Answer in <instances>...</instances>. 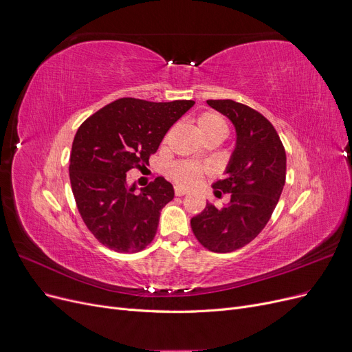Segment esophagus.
<instances>
[{"instance_id":"esophagus-1","label":"esophagus","mask_w":352,"mask_h":352,"mask_svg":"<svg viewBox=\"0 0 352 352\" xmlns=\"http://www.w3.org/2000/svg\"><path fill=\"white\" fill-rule=\"evenodd\" d=\"M175 194H176V197H184L185 194H188V190L184 189V188H176Z\"/></svg>"}]
</instances>
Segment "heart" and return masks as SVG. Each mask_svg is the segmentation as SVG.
<instances>
[{
	"instance_id": "1",
	"label": "heart",
	"mask_w": 352,
	"mask_h": 352,
	"mask_svg": "<svg viewBox=\"0 0 352 352\" xmlns=\"http://www.w3.org/2000/svg\"><path fill=\"white\" fill-rule=\"evenodd\" d=\"M199 132L202 136H210V135H221L226 136L228 133V124L225 119L217 113L206 111L198 116L197 119ZM207 173V167L192 163V162H177L170 167V176L173 177L175 182L180 186L185 188H192L197 186L204 175Z\"/></svg>"
}]
</instances>
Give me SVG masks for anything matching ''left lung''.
I'll use <instances>...</instances> for the list:
<instances>
[{
	"instance_id": "left-lung-1",
	"label": "left lung",
	"mask_w": 352,
	"mask_h": 352,
	"mask_svg": "<svg viewBox=\"0 0 352 352\" xmlns=\"http://www.w3.org/2000/svg\"><path fill=\"white\" fill-rule=\"evenodd\" d=\"M207 104L225 114L236 131L228 176L212 185L217 197L230 194V201L221 208L207 202L190 219V228L202 247L223 254L245 247L267 225L285 186L286 153L278 132L261 113L232 100Z\"/></svg>"
}]
</instances>
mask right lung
<instances>
[{
  "mask_svg": "<svg viewBox=\"0 0 352 352\" xmlns=\"http://www.w3.org/2000/svg\"><path fill=\"white\" fill-rule=\"evenodd\" d=\"M194 104L120 98L80 124L70 153V184L83 223L104 247L138 252L153 242L173 186L158 176L136 190L126 173L148 164L167 131Z\"/></svg>",
  "mask_w": 352,
  "mask_h": 352,
  "instance_id": "add662e5",
  "label": "right lung"
}]
</instances>
